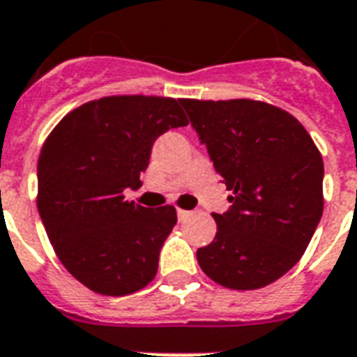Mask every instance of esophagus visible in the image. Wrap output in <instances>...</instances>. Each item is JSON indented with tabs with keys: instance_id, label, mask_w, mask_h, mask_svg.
<instances>
[{
	"instance_id": "esophagus-1",
	"label": "esophagus",
	"mask_w": 357,
	"mask_h": 357,
	"mask_svg": "<svg viewBox=\"0 0 357 357\" xmlns=\"http://www.w3.org/2000/svg\"><path fill=\"white\" fill-rule=\"evenodd\" d=\"M190 214H192L190 211H183V208H178V218L181 220V222H183V220H187Z\"/></svg>"
}]
</instances>
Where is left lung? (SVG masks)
Listing matches in <instances>:
<instances>
[{"instance_id": "8db88e82", "label": "left lung", "mask_w": 357, "mask_h": 357, "mask_svg": "<svg viewBox=\"0 0 357 357\" xmlns=\"http://www.w3.org/2000/svg\"><path fill=\"white\" fill-rule=\"evenodd\" d=\"M222 183L227 213L199 268L229 289H259L299 262L323 216V158L310 133L273 104L181 98Z\"/></svg>"}]
</instances>
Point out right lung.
<instances>
[{
	"instance_id": "right-lung-1",
	"label": "right lung",
	"mask_w": 357,
	"mask_h": 357,
	"mask_svg": "<svg viewBox=\"0 0 357 357\" xmlns=\"http://www.w3.org/2000/svg\"><path fill=\"white\" fill-rule=\"evenodd\" d=\"M187 124L176 98L113 95L69 112L45 139L38 213L63 268L95 294L130 295L158 273L176 208L143 207L124 190L141 187L153 141Z\"/></svg>"
}]
</instances>
